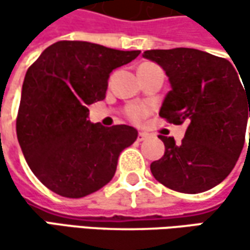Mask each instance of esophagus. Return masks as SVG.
<instances>
[{
  "label": "esophagus",
  "instance_id": "1",
  "mask_svg": "<svg viewBox=\"0 0 250 250\" xmlns=\"http://www.w3.org/2000/svg\"><path fill=\"white\" fill-rule=\"evenodd\" d=\"M147 133L146 131H139V136H137V140L139 142H142V140H145V139H147Z\"/></svg>",
  "mask_w": 250,
  "mask_h": 250
}]
</instances>
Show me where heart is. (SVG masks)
<instances>
[{
	"label": "heart",
	"mask_w": 250,
	"mask_h": 250,
	"mask_svg": "<svg viewBox=\"0 0 250 250\" xmlns=\"http://www.w3.org/2000/svg\"><path fill=\"white\" fill-rule=\"evenodd\" d=\"M143 65H147V63H143ZM146 113H147L146 108L139 107V105H134V107H130V108H128L127 116H128V119L133 120V122H140V120L146 116Z\"/></svg>",
	"instance_id": "1"
}]
</instances>
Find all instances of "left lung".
<instances>
[{"instance_id": "1", "label": "left lung", "mask_w": 250, "mask_h": 250, "mask_svg": "<svg viewBox=\"0 0 250 250\" xmlns=\"http://www.w3.org/2000/svg\"><path fill=\"white\" fill-rule=\"evenodd\" d=\"M143 58L158 63L169 78L171 91L159 116L188 125L181 145H175L174 137L159 136L165 153L150 164L152 174L179 192L211 189L231 172L242 153L250 85L240 82L234 62L197 49L146 50Z\"/></svg>"}]
</instances>
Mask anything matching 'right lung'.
I'll return each instance as SVG.
<instances>
[{"label":"right lung","mask_w":250,"mask_h":250,"mask_svg":"<svg viewBox=\"0 0 250 250\" xmlns=\"http://www.w3.org/2000/svg\"><path fill=\"white\" fill-rule=\"evenodd\" d=\"M78 40L56 42L25 74L17 139L25 161L53 192L81 198L108 184L120 153L134 143L131 125L88 120V105L105 98L110 74L139 56Z\"/></svg>","instance_id":"right-lung-1"}]
</instances>
